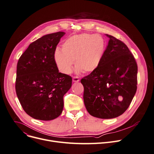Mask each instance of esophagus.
Wrapping results in <instances>:
<instances>
[{
  "label": "esophagus",
  "instance_id": "1",
  "mask_svg": "<svg viewBox=\"0 0 154 154\" xmlns=\"http://www.w3.org/2000/svg\"><path fill=\"white\" fill-rule=\"evenodd\" d=\"M72 81L74 82H79L80 81V79L78 77H73Z\"/></svg>",
  "mask_w": 154,
  "mask_h": 154
}]
</instances>
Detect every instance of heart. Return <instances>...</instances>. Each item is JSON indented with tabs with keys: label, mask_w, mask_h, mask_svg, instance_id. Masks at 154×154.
<instances>
[{
	"label": "heart",
	"mask_w": 154,
	"mask_h": 154,
	"mask_svg": "<svg viewBox=\"0 0 154 154\" xmlns=\"http://www.w3.org/2000/svg\"><path fill=\"white\" fill-rule=\"evenodd\" d=\"M106 46L104 38L98 34L72 35L64 42L62 50L54 51V61L59 71L64 74L71 72L73 61L76 65V73H91L100 65Z\"/></svg>",
	"instance_id": "1"
}]
</instances>
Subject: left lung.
<instances>
[{
  "instance_id": "obj_1",
  "label": "left lung",
  "mask_w": 154,
  "mask_h": 154,
  "mask_svg": "<svg viewBox=\"0 0 154 154\" xmlns=\"http://www.w3.org/2000/svg\"><path fill=\"white\" fill-rule=\"evenodd\" d=\"M101 63L82 79L88 112L104 119L117 117L131 104L137 90V66L128 47L110 35Z\"/></svg>"
}]
</instances>
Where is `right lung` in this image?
I'll return each instance as SVG.
<instances>
[{
  "label": "right lung",
  "mask_w": 154,
  "mask_h": 154,
  "mask_svg": "<svg viewBox=\"0 0 154 154\" xmlns=\"http://www.w3.org/2000/svg\"><path fill=\"white\" fill-rule=\"evenodd\" d=\"M64 32L45 35L31 43L20 58L17 69L16 92L20 103L31 117L51 120L59 117L63 96L72 79L59 72L53 53Z\"/></svg>",
  "instance_id": "obj_1"
}]
</instances>
